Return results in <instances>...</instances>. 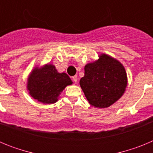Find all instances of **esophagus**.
<instances>
[{
  "label": "esophagus",
  "instance_id": "1",
  "mask_svg": "<svg viewBox=\"0 0 153 153\" xmlns=\"http://www.w3.org/2000/svg\"><path fill=\"white\" fill-rule=\"evenodd\" d=\"M72 79L74 81V82H75V83H76V82H77V79H78L77 76H72Z\"/></svg>",
  "mask_w": 153,
  "mask_h": 153
}]
</instances>
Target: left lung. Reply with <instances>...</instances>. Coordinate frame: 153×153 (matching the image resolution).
<instances>
[{
	"instance_id": "8db88e82",
	"label": "left lung",
	"mask_w": 153,
	"mask_h": 153,
	"mask_svg": "<svg viewBox=\"0 0 153 153\" xmlns=\"http://www.w3.org/2000/svg\"><path fill=\"white\" fill-rule=\"evenodd\" d=\"M84 76L79 85L92 106L107 108L119 100L128 83L125 67L118 60L106 53L85 65Z\"/></svg>"
}]
</instances>
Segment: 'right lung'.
Listing matches in <instances>:
<instances>
[{
  "mask_svg": "<svg viewBox=\"0 0 153 153\" xmlns=\"http://www.w3.org/2000/svg\"><path fill=\"white\" fill-rule=\"evenodd\" d=\"M73 82L66 73H59L54 65L34 67L28 75L27 90L34 100L44 104L57 102L61 92Z\"/></svg>",
  "mask_w": 153,
  "mask_h": 153,
  "instance_id": "add662e5",
  "label": "right lung"
}]
</instances>
